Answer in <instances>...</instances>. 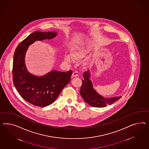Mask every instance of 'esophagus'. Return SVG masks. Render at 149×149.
<instances>
[{
    "label": "esophagus",
    "instance_id": "esophagus-1",
    "mask_svg": "<svg viewBox=\"0 0 149 149\" xmlns=\"http://www.w3.org/2000/svg\"><path fill=\"white\" fill-rule=\"evenodd\" d=\"M78 75H79V72L77 71H75L72 73V77H78Z\"/></svg>",
    "mask_w": 149,
    "mask_h": 149
}]
</instances>
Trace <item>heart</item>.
<instances>
[{
  "label": "heart",
  "mask_w": 149,
  "mask_h": 149,
  "mask_svg": "<svg viewBox=\"0 0 149 149\" xmlns=\"http://www.w3.org/2000/svg\"><path fill=\"white\" fill-rule=\"evenodd\" d=\"M89 48L85 45H81L75 47L72 49V56L69 55H66L64 57V60L66 62H72L73 61V58L75 60H79L83 58L88 53Z\"/></svg>",
  "instance_id": "heart-1"
}]
</instances>
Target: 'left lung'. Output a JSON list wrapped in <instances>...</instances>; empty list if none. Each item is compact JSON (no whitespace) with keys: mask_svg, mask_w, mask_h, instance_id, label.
I'll list each match as a JSON object with an SVG mask.
<instances>
[{"mask_svg":"<svg viewBox=\"0 0 149 149\" xmlns=\"http://www.w3.org/2000/svg\"><path fill=\"white\" fill-rule=\"evenodd\" d=\"M84 80L81 87L80 94L86 102L93 107H104L107 105H111L118 100L121 97L106 99L98 94L93 88L92 84L90 78V72L86 71L83 74Z\"/></svg>","mask_w":149,"mask_h":149,"instance_id":"left-lung-1","label":"left lung"}]
</instances>
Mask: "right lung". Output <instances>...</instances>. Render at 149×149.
Returning a JSON list of instances; mask_svg holds the SVG:
<instances>
[{"label": "right lung", "mask_w": 149, "mask_h": 149, "mask_svg": "<svg viewBox=\"0 0 149 149\" xmlns=\"http://www.w3.org/2000/svg\"><path fill=\"white\" fill-rule=\"evenodd\" d=\"M56 35L54 32H33L18 44L15 52L12 68L13 84L20 96L35 106L45 107L52 104L70 81L72 70L67 72L53 70L38 77L29 73L25 67L24 57L29 46L35 41L52 39Z\"/></svg>", "instance_id": "add662e5"}]
</instances>
